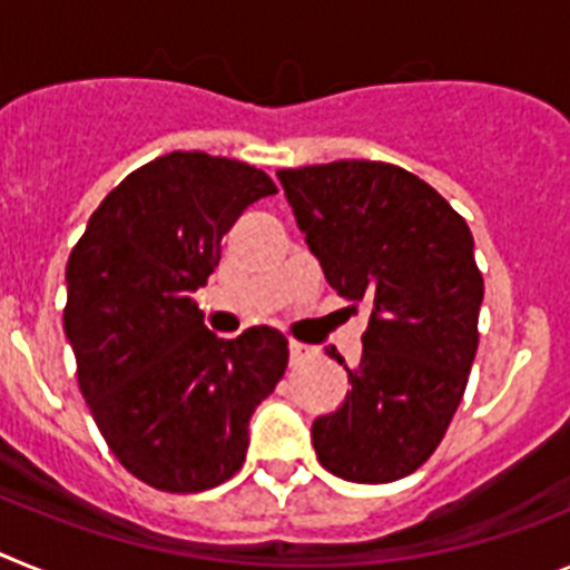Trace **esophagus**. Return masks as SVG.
I'll use <instances>...</instances> for the list:
<instances>
[{"mask_svg":"<svg viewBox=\"0 0 570 570\" xmlns=\"http://www.w3.org/2000/svg\"><path fill=\"white\" fill-rule=\"evenodd\" d=\"M288 351H291V362H294V365H299V362H305L311 356V347L302 345V342H291Z\"/></svg>","mask_w":570,"mask_h":570,"instance_id":"34e87169","label":"esophagus"}]
</instances>
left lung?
<instances>
[{
	"label": "left lung",
	"mask_w": 570,
	"mask_h": 570,
	"mask_svg": "<svg viewBox=\"0 0 570 570\" xmlns=\"http://www.w3.org/2000/svg\"><path fill=\"white\" fill-rule=\"evenodd\" d=\"M276 176L331 288L371 311L360 365L331 351L351 391L311 428L316 456L347 482L402 480L445 436L480 345L471 228L400 165L340 159Z\"/></svg>",
	"instance_id": "left-lung-1"
}]
</instances>
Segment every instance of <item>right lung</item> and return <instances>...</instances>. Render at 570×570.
Returning <instances> with one entry per match:
<instances>
[{
    "label": "right lung",
    "instance_id": "add662e5",
    "mask_svg": "<svg viewBox=\"0 0 570 570\" xmlns=\"http://www.w3.org/2000/svg\"><path fill=\"white\" fill-rule=\"evenodd\" d=\"M274 194L254 165L174 150L125 176L70 250L65 334L79 391L145 485L196 493L230 480L250 414L288 367L279 331L219 340L194 302L242 210Z\"/></svg>",
    "mask_w": 570,
    "mask_h": 570
}]
</instances>
